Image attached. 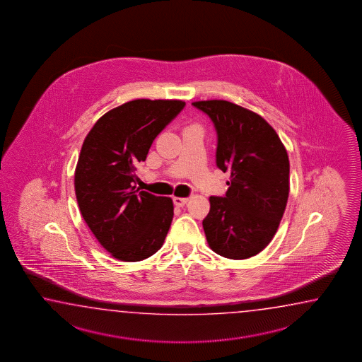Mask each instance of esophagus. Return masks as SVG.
<instances>
[{"label":"esophagus","mask_w":362,"mask_h":362,"mask_svg":"<svg viewBox=\"0 0 362 362\" xmlns=\"http://www.w3.org/2000/svg\"><path fill=\"white\" fill-rule=\"evenodd\" d=\"M189 198H180V197H175L173 198V203L176 207H184L185 204L187 203Z\"/></svg>","instance_id":"1"}]
</instances>
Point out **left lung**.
Segmentation results:
<instances>
[{
	"label": "left lung",
	"mask_w": 362,
	"mask_h": 362,
	"mask_svg": "<svg viewBox=\"0 0 362 362\" xmlns=\"http://www.w3.org/2000/svg\"><path fill=\"white\" fill-rule=\"evenodd\" d=\"M217 131L216 163L230 173L223 198H209L203 220L208 246L243 260L262 252L277 233L290 192V162L277 132L264 117L228 100L192 102Z\"/></svg>",
	"instance_id": "1"
}]
</instances>
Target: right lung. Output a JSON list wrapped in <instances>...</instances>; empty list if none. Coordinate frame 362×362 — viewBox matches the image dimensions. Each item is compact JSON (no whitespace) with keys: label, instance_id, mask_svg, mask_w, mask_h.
Masks as SVG:
<instances>
[{"label":"right lung","instance_id":"obj_1","mask_svg":"<svg viewBox=\"0 0 362 362\" xmlns=\"http://www.w3.org/2000/svg\"><path fill=\"white\" fill-rule=\"evenodd\" d=\"M184 100H134L100 116L85 137L75 170L77 204L85 223L120 262H141L160 250L173 202L136 189L139 163Z\"/></svg>","mask_w":362,"mask_h":362}]
</instances>
